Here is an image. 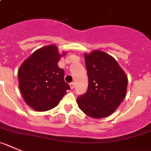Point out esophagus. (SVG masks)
<instances>
[{
    "label": "esophagus",
    "mask_w": 151,
    "mask_h": 151,
    "mask_svg": "<svg viewBox=\"0 0 151 151\" xmlns=\"http://www.w3.org/2000/svg\"><path fill=\"white\" fill-rule=\"evenodd\" d=\"M74 86H75V83H74V82H71V83H70V89H74Z\"/></svg>",
    "instance_id": "esophagus-1"
}]
</instances>
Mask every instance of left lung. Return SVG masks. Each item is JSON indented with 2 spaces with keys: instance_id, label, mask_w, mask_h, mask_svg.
<instances>
[{
  "instance_id": "1",
  "label": "left lung",
  "mask_w": 151,
  "mask_h": 151,
  "mask_svg": "<svg viewBox=\"0 0 151 151\" xmlns=\"http://www.w3.org/2000/svg\"><path fill=\"white\" fill-rule=\"evenodd\" d=\"M84 58L89 83L87 91L77 97L78 107L90 117H107L125 97L128 77L115 58L102 51Z\"/></svg>"
}]
</instances>
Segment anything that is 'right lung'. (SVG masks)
Masks as SVG:
<instances>
[{
  "label": "right lung",
  "mask_w": 151,
  "mask_h": 151,
  "mask_svg": "<svg viewBox=\"0 0 151 151\" xmlns=\"http://www.w3.org/2000/svg\"><path fill=\"white\" fill-rule=\"evenodd\" d=\"M61 57L58 47L51 45L34 52L19 68L21 94L25 102L36 111L45 112L57 106L66 90H70L65 81V70L58 66Z\"/></svg>",
  "instance_id": "add662e5"
}]
</instances>
